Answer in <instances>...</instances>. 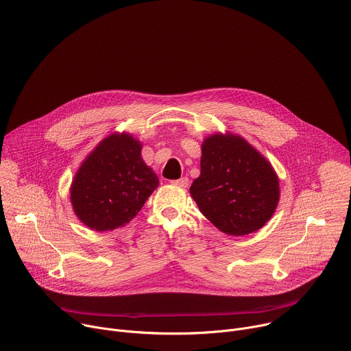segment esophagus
<instances>
[{
    "mask_svg": "<svg viewBox=\"0 0 351 351\" xmlns=\"http://www.w3.org/2000/svg\"><path fill=\"white\" fill-rule=\"evenodd\" d=\"M171 182H173V185L180 186V188H186L188 186V178L186 177H181L180 180H174Z\"/></svg>",
    "mask_w": 351,
    "mask_h": 351,
    "instance_id": "obj_1",
    "label": "esophagus"
}]
</instances>
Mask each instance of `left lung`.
Returning <instances> with one entry per match:
<instances>
[{
	"mask_svg": "<svg viewBox=\"0 0 351 351\" xmlns=\"http://www.w3.org/2000/svg\"><path fill=\"white\" fill-rule=\"evenodd\" d=\"M189 192L215 227L236 237L262 228L280 198L271 165L244 138L230 132L204 141L201 176Z\"/></svg>",
	"mask_w": 351,
	"mask_h": 351,
	"instance_id": "obj_1",
	"label": "left lung"
}]
</instances>
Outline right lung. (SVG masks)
<instances>
[{"instance_id": "obj_1", "label": "right lung", "mask_w": 351, "mask_h": 351, "mask_svg": "<svg viewBox=\"0 0 351 351\" xmlns=\"http://www.w3.org/2000/svg\"><path fill=\"white\" fill-rule=\"evenodd\" d=\"M141 150L132 135L111 134L84 160L71 185V204L85 226L108 231L130 223L158 188Z\"/></svg>"}]
</instances>
